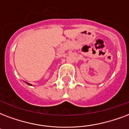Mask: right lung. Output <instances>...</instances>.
Masks as SVG:
<instances>
[{
    "label": "right lung",
    "mask_w": 129,
    "mask_h": 129,
    "mask_svg": "<svg viewBox=\"0 0 129 129\" xmlns=\"http://www.w3.org/2000/svg\"><path fill=\"white\" fill-rule=\"evenodd\" d=\"M27 84H29V85H31V84H29V83H27Z\"/></svg>",
    "instance_id": "right-lung-1"
}]
</instances>
